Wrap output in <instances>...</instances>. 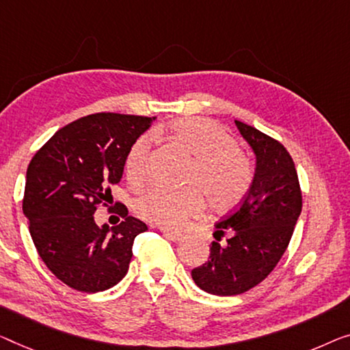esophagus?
Segmentation results:
<instances>
[{
  "instance_id": "34e87169",
  "label": "esophagus",
  "mask_w": 350,
  "mask_h": 350,
  "mask_svg": "<svg viewBox=\"0 0 350 350\" xmlns=\"http://www.w3.org/2000/svg\"><path fill=\"white\" fill-rule=\"evenodd\" d=\"M161 234H163L166 239H170V241H173V242H180L182 239H184V236H182V234L168 231V229H161Z\"/></svg>"
}]
</instances>
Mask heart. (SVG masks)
Returning a JSON list of instances; mask_svg holds the SVG:
<instances>
[{
	"label": "heart",
	"mask_w": 350,
	"mask_h": 350,
	"mask_svg": "<svg viewBox=\"0 0 350 350\" xmlns=\"http://www.w3.org/2000/svg\"><path fill=\"white\" fill-rule=\"evenodd\" d=\"M168 137L193 155L187 182H196L217 211H229L243 200L252 185L253 168L247 155L225 129L204 118L174 119L166 125ZM150 138L138 137L125 155V173L139 182L148 171ZM204 208V196L195 185L168 189L150 185L135 200V211L146 221L177 229Z\"/></svg>",
	"instance_id": "b5f03b06"
}]
</instances>
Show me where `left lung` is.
I'll return each instance as SVG.
<instances>
[{
	"mask_svg": "<svg viewBox=\"0 0 350 350\" xmlns=\"http://www.w3.org/2000/svg\"><path fill=\"white\" fill-rule=\"evenodd\" d=\"M236 125L256 155V168L241 206L215 225L208 260L191 270L198 288L213 295L242 294L267 278L301 212L299 176L284 146L252 125ZM225 233L230 237L220 244Z\"/></svg>",
	"mask_w": 350,
	"mask_h": 350,
	"instance_id": "obj_1",
	"label": "left lung"
}]
</instances>
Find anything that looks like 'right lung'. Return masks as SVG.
I'll return each mask as SVG.
<instances>
[{"label":"right lung","instance_id":"add662e5","mask_svg":"<svg viewBox=\"0 0 350 350\" xmlns=\"http://www.w3.org/2000/svg\"><path fill=\"white\" fill-rule=\"evenodd\" d=\"M155 118L97 113L59 129L36 152L26 171L23 213L39 256L56 278L81 292H100L121 281L135 237L148 226L121 202L110 211L124 222L95 225L93 212L113 204L125 155Z\"/></svg>","mask_w":350,"mask_h":350}]
</instances>
